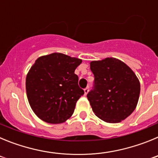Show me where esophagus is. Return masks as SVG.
I'll return each instance as SVG.
<instances>
[{
	"label": "esophagus",
	"instance_id": "34e87169",
	"mask_svg": "<svg viewBox=\"0 0 158 158\" xmlns=\"http://www.w3.org/2000/svg\"><path fill=\"white\" fill-rule=\"evenodd\" d=\"M89 87H86L85 89H84V91H85V95H87V93H89Z\"/></svg>",
	"mask_w": 158,
	"mask_h": 158
}]
</instances>
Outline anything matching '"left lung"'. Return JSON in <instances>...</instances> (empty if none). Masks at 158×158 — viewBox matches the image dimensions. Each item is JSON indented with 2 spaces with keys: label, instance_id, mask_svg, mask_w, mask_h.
Returning a JSON list of instances; mask_svg holds the SVG:
<instances>
[{
  "label": "left lung",
  "instance_id": "obj_1",
  "mask_svg": "<svg viewBox=\"0 0 158 158\" xmlns=\"http://www.w3.org/2000/svg\"><path fill=\"white\" fill-rule=\"evenodd\" d=\"M94 75L87 97L93 112L107 123H119L136 107L140 83L135 73L120 60L107 58L90 62Z\"/></svg>",
  "mask_w": 158,
  "mask_h": 158
}]
</instances>
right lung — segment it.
<instances>
[{
  "instance_id": "add662e5",
  "label": "right lung",
  "mask_w": 158,
  "mask_h": 158,
  "mask_svg": "<svg viewBox=\"0 0 158 158\" xmlns=\"http://www.w3.org/2000/svg\"><path fill=\"white\" fill-rule=\"evenodd\" d=\"M81 60L61 54L38 58L26 77V92L33 111L49 123H61L73 115L85 92L74 73Z\"/></svg>"
}]
</instances>
